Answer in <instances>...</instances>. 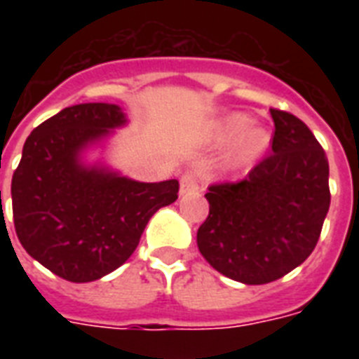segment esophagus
I'll return each instance as SVG.
<instances>
[{
	"label": "esophagus",
	"instance_id": "34e87169",
	"mask_svg": "<svg viewBox=\"0 0 359 359\" xmlns=\"http://www.w3.org/2000/svg\"><path fill=\"white\" fill-rule=\"evenodd\" d=\"M201 175L199 171H188V173L182 175L180 179V196H186V194H197L201 190Z\"/></svg>",
	"mask_w": 359,
	"mask_h": 359
}]
</instances>
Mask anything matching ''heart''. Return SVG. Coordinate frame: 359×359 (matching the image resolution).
<instances>
[{
  "label": "heart",
  "instance_id": "b5f03b06",
  "mask_svg": "<svg viewBox=\"0 0 359 359\" xmlns=\"http://www.w3.org/2000/svg\"><path fill=\"white\" fill-rule=\"evenodd\" d=\"M245 126H248V121L245 119L233 121V123L227 124V126L219 132L218 140L224 141V143L235 140L236 135H238ZM268 141H270V135H268L266 130L262 128V126H251V128H248L244 134L240 135L235 151L231 152L225 165H227V168H238L242 163L250 162V160H253L257 154H261V152L266 149Z\"/></svg>",
  "mask_w": 359,
  "mask_h": 359
}]
</instances>
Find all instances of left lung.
Instances as JSON below:
<instances>
[{"label":"left lung","instance_id":"1","mask_svg":"<svg viewBox=\"0 0 359 359\" xmlns=\"http://www.w3.org/2000/svg\"><path fill=\"white\" fill-rule=\"evenodd\" d=\"M272 154L240 182L205 194L210 212L197 248L212 268L244 285L283 278L311 255L330 208L326 152L298 117L270 109Z\"/></svg>","mask_w":359,"mask_h":359}]
</instances>
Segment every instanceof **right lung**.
I'll return each instance as SVG.
<instances>
[{"instance_id": "obj_1", "label": "right lung", "mask_w": 359, "mask_h": 359, "mask_svg": "<svg viewBox=\"0 0 359 359\" xmlns=\"http://www.w3.org/2000/svg\"><path fill=\"white\" fill-rule=\"evenodd\" d=\"M126 124L117 104L61 109L31 132L13 175L20 244L72 283H89L124 264L152 214L179 197V180L140 182L104 160H89V152L104 149Z\"/></svg>"}]
</instances>
